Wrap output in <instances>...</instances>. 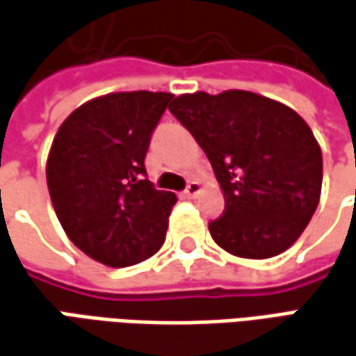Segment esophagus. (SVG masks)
<instances>
[{
    "instance_id": "obj_1",
    "label": "esophagus",
    "mask_w": 356,
    "mask_h": 356,
    "mask_svg": "<svg viewBox=\"0 0 356 356\" xmlns=\"http://www.w3.org/2000/svg\"><path fill=\"white\" fill-rule=\"evenodd\" d=\"M200 191H202V187H200V183H198V181H188L187 188H185V197L195 198Z\"/></svg>"
}]
</instances>
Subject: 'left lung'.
I'll return each instance as SVG.
<instances>
[{"instance_id":"8db88e82","label":"left lung","mask_w":356,"mask_h":356,"mask_svg":"<svg viewBox=\"0 0 356 356\" xmlns=\"http://www.w3.org/2000/svg\"><path fill=\"white\" fill-rule=\"evenodd\" d=\"M171 115L195 136L226 209L209 224L220 248L245 259L289 249L318 209L321 149L304 118L251 91L179 95Z\"/></svg>"}]
</instances>
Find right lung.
I'll return each instance as SVG.
<instances>
[{
  "instance_id": "1",
  "label": "right lung",
  "mask_w": 356,
  "mask_h": 356,
  "mask_svg": "<svg viewBox=\"0 0 356 356\" xmlns=\"http://www.w3.org/2000/svg\"><path fill=\"white\" fill-rule=\"evenodd\" d=\"M171 93H108L76 108L52 142L46 183L67 238L108 267L152 257L177 197L147 179L152 134Z\"/></svg>"
}]
</instances>
